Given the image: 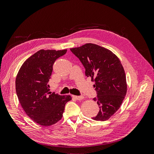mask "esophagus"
I'll return each instance as SVG.
<instances>
[{
  "label": "esophagus",
  "mask_w": 154,
  "mask_h": 154,
  "mask_svg": "<svg viewBox=\"0 0 154 154\" xmlns=\"http://www.w3.org/2000/svg\"><path fill=\"white\" fill-rule=\"evenodd\" d=\"M72 97L75 99H76L77 100H82L83 98H84V97L82 96H72Z\"/></svg>",
  "instance_id": "obj_1"
}]
</instances>
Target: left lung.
<instances>
[{"mask_svg": "<svg viewBox=\"0 0 154 154\" xmlns=\"http://www.w3.org/2000/svg\"><path fill=\"white\" fill-rule=\"evenodd\" d=\"M85 69V75L95 82L97 97L94 99L100 111L93 117L96 121H107L119 108L127 91V81L121 60L104 47L88 43L70 49Z\"/></svg>", "mask_w": 154, "mask_h": 154, "instance_id": "1", "label": "left lung"}]
</instances>
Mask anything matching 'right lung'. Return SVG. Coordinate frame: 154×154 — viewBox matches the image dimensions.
<instances>
[{
	"mask_svg": "<svg viewBox=\"0 0 154 154\" xmlns=\"http://www.w3.org/2000/svg\"><path fill=\"white\" fill-rule=\"evenodd\" d=\"M67 50H40L25 61L17 75L16 93L25 112L36 123L50 126L62 119L72 98L50 91L48 84L55 60Z\"/></svg>",
	"mask_w": 154,
	"mask_h": 154,
	"instance_id": "obj_1",
	"label": "right lung"
}]
</instances>
